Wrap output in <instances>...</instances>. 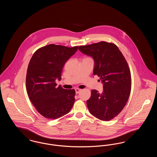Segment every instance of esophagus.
I'll use <instances>...</instances> for the list:
<instances>
[{"label":"esophagus","mask_w":157,"mask_h":157,"mask_svg":"<svg viewBox=\"0 0 157 157\" xmlns=\"http://www.w3.org/2000/svg\"><path fill=\"white\" fill-rule=\"evenodd\" d=\"M81 90H80V89L76 88V89H75V92H76V94H78L81 92Z\"/></svg>","instance_id":"1"}]
</instances>
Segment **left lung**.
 I'll return each mask as SVG.
<instances>
[{"instance_id": "left-lung-1", "label": "left lung", "mask_w": 157, "mask_h": 157, "mask_svg": "<svg viewBox=\"0 0 157 157\" xmlns=\"http://www.w3.org/2000/svg\"><path fill=\"white\" fill-rule=\"evenodd\" d=\"M79 50L94 60V75L100 77L103 91L92 90L86 101L90 112L108 121L117 116L127 104L131 89V72L119 48L113 44L100 42L81 46Z\"/></svg>"}]
</instances>
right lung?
I'll return each mask as SVG.
<instances>
[{"instance_id": "right-lung-1", "label": "right lung", "mask_w": 157, "mask_h": 157, "mask_svg": "<svg viewBox=\"0 0 157 157\" xmlns=\"http://www.w3.org/2000/svg\"><path fill=\"white\" fill-rule=\"evenodd\" d=\"M78 49L60 45H46L33 55L26 74V90L37 112L55 120L67 114L75 102L74 90H65L56 81L61 80L65 63Z\"/></svg>"}]
</instances>
